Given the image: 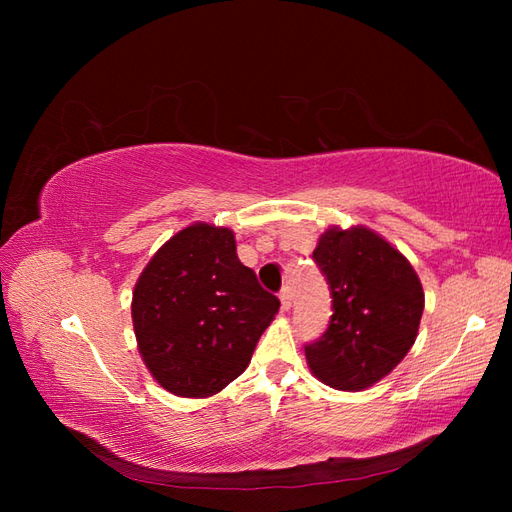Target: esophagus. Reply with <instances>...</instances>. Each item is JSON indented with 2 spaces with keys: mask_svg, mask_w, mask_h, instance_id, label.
I'll return each mask as SVG.
<instances>
[{
  "mask_svg": "<svg viewBox=\"0 0 512 512\" xmlns=\"http://www.w3.org/2000/svg\"><path fill=\"white\" fill-rule=\"evenodd\" d=\"M280 301H282V309H290L292 299H290V290H288V286L280 290Z\"/></svg>",
  "mask_w": 512,
  "mask_h": 512,
  "instance_id": "34e87169",
  "label": "esophagus"
}]
</instances>
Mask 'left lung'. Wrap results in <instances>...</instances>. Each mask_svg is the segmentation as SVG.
I'll return each mask as SVG.
<instances>
[{
  "mask_svg": "<svg viewBox=\"0 0 512 512\" xmlns=\"http://www.w3.org/2000/svg\"><path fill=\"white\" fill-rule=\"evenodd\" d=\"M314 262L331 290L333 316L316 342L305 344L307 365L339 391H363L412 348L425 294L410 262L367 228H329Z\"/></svg>",
  "mask_w": 512,
  "mask_h": 512,
  "instance_id": "1",
  "label": "left lung"
}]
</instances>
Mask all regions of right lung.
Listing matches in <instances>:
<instances>
[{
    "label": "right lung",
    "mask_w": 512,
    "mask_h": 512,
    "mask_svg": "<svg viewBox=\"0 0 512 512\" xmlns=\"http://www.w3.org/2000/svg\"><path fill=\"white\" fill-rule=\"evenodd\" d=\"M277 309L237 258L232 230L194 224L138 277L132 320L153 378L175 395L207 397L243 374Z\"/></svg>",
    "instance_id": "add662e5"
}]
</instances>
